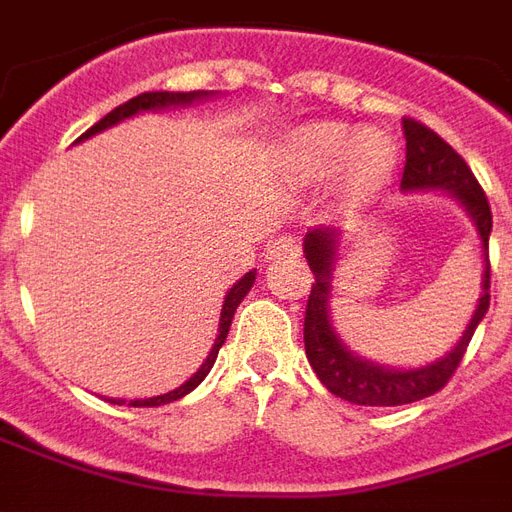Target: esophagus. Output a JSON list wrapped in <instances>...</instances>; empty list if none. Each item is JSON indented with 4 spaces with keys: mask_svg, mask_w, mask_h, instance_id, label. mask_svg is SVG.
I'll list each match as a JSON object with an SVG mask.
<instances>
[{
    "mask_svg": "<svg viewBox=\"0 0 512 512\" xmlns=\"http://www.w3.org/2000/svg\"><path fill=\"white\" fill-rule=\"evenodd\" d=\"M301 241L293 235H279L268 244V260H279V257H299Z\"/></svg>",
    "mask_w": 512,
    "mask_h": 512,
    "instance_id": "34e87169",
    "label": "esophagus"
}]
</instances>
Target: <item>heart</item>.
I'll list each match as a JSON object with an SVG mask.
<instances>
[{
  "label": "heart",
  "instance_id": "heart-1",
  "mask_svg": "<svg viewBox=\"0 0 512 512\" xmlns=\"http://www.w3.org/2000/svg\"><path fill=\"white\" fill-rule=\"evenodd\" d=\"M288 175L299 186H315L337 172V194L345 202H367L395 172V145L378 131L356 134L340 123H312L288 139Z\"/></svg>",
  "mask_w": 512,
  "mask_h": 512
}]
</instances>
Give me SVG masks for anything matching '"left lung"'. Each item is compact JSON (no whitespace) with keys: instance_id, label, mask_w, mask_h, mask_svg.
Wrapping results in <instances>:
<instances>
[{"instance_id":"obj_1","label":"left lung","mask_w":512,"mask_h":512,"mask_svg":"<svg viewBox=\"0 0 512 512\" xmlns=\"http://www.w3.org/2000/svg\"><path fill=\"white\" fill-rule=\"evenodd\" d=\"M403 134H406V167H403V191H433L444 189L461 202L463 211L472 216L480 244H483L485 271L483 293L477 301L472 321L466 332L452 348L436 362L411 370H392L367 362L356 356L348 345L334 332L329 318V299H332V271L340 249V230L318 227L304 235V255L310 263L315 282H312L307 315H304V351L310 359L312 370L318 373L321 384L332 395L343 397L356 406H403L422 397L439 392L461 365L466 345L472 340L477 323L483 321L488 304H491V263H488V235H491V205L480 183L472 175L469 164L452 150L436 131L422 126L419 120L403 117Z\"/></svg>"}]
</instances>
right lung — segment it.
Masks as SVG:
<instances>
[{
	"label": "right lung",
	"mask_w": 512,
	"mask_h": 512,
	"mask_svg": "<svg viewBox=\"0 0 512 512\" xmlns=\"http://www.w3.org/2000/svg\"><path fill=\"white\" fill-rule=\"evenodd\" d=\"M213 93H205V90H194V93H142L136 95V98H131V101H126V104H120L117 109H112L109 115L101 117L98 123H95L93 128H87L76 142H82V139H90V136L101 134V131H106V128L117 126V123H123V120H128V117L139 115V112H156V109H169V106H189L194 104V101H202V98H211ZM252 285H255V271H249V274H244V277L235 282L233 288L227 290V296H224V304H222V318H219V334H216V343H213L211 354H208V359L202 362L200 370L194 373V376L186 381V384H180L178 389H172V392H167V395H156V397H145V400H131L128 406H164V403H172V400H180L183 395H189L191 389H197V386L202 384V378L211 373L213 362H216V356H219V348L224 345V340H227V332H230V323H233V315L235 310H238V304L244 301V296L252 290ZM112 403H117V406H123L126 400H112Z\"/></svg>",
	"instance_id": "right-lung-1"
}]
</instances>
